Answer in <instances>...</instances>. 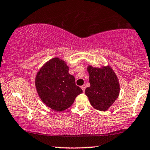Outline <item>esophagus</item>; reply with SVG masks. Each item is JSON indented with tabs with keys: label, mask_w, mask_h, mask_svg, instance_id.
<instances>
[{
	"label": "esophagus",
	"mask_w": 150,
	"mask_h": 150,
	"mask_svg": "<svg viewBox=\"0 0 150 150\" xmlns=\"http://www.w3.org/2000/svg\"><path fill=\"white\" fill-rule=\"evenodd\" d=\"M83 91H85V89H86V85H83V86L81 87Z\"/></svg>",
	"instance_id": "esophagus-1"
}]
</instances>
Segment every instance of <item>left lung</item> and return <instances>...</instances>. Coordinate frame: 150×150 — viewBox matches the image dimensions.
<instances>
[{"label": "left lung", "mask_w": 150, "mask_h": 150, "mask_svg": "<svg viewBox=\"0 0 150 150\" xmlns=\"http://www.w3.org/2000/svg\"><path fill=\"white\" fill-rule=\"evenodd\" d=\"M88 71L90 87L86 89L85 93L93 108L107 110L119 95L120 86L117 75L110 66L95 68L89 65Z\"/></svg>", "instance_id": "8db88e82"}]
</instances>
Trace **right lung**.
Here are the masks:
<instances>
[{"mask_svg": "<svg viewBox=\"0 0 150 150\" xmlns=\"http://www.w3.org/2000/svg\"><path fill=\"white\" fill-rule=\"evenodd\" d=\"M35 83L42 101L55 111L69 108L83 92L76 86L75 77L69 73L66 62L59 58H54L44 64L37 73Z\"/></svg>", "mask_w": 150, "mask_h": 150, "instance_id": "right-lung-1", "label": "right lung"}]
</instances>
